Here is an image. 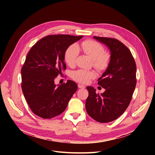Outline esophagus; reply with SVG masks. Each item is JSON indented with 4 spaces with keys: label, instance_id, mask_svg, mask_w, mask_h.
Returning a JSON list of instances; mask_svg holds the SVG:
<instances>
[{
    "label": "esophagus",
    "instance_id": "34e87169",
    "mask_svg": "<svg viewBox=\"0 0 155 155\" xmlns=\"http://www.w3.org/2000/svg\"><path fill=\"white\" fill-rule=\"evenodd\" d=\"M78 87L80 88H85V87L82 84H78Z\"/></svg>",
    "mask_w": 155,
    "mask_h": 155
}]
</instances>
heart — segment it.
<instances>
[{
  "mask_svg": "<svg viewBox=\"0 0 155 155\" xmlns=\"http://www.w3.org/2000/svg\"><path fill=\"white\" fill-rule=\"evenodd\" d=\"M82 51L92 59L94 67L99 71L106 70L110 63V55L105 53L104 46L98 42L92 40H87L80 45ZM79 54L78 48L75 45L69 46L64 53V60L69 66H73L77 61ZM72 78L78 82L87 84L95 78V73L93 71L78 70L73 71Z\"/></svg>",
  "mask_w": 155,
  "mask_h": 155,
  "instance_id": "1",
  "label": "heart"
}]
</instances>
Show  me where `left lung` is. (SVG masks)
<instances>
[{
  "instance_id": "8db88e82",
  "label": "left lung",
  "mask_w": 155,
  "mask_h": 155,
  "mask_svg": "<svg viewBox=\"0 0 155 155\" xmlns=\"http://www.w3.org/2000/svg\"><path fill=\"white\" fill-rule=\"evenodd\" d=\"M94 38L109 48L110 60L107 69L98 80V84L105 89V92L99 95L94 87H87L85 108L96 121L109 123L123 114L131 102L136 85V65L131 51L119 40Z\"/></svg>"
}]
</instances>
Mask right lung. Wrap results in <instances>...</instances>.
<instances>
[{
    "label": "right lung",
    "mask_w": 155,
    "mask_h": 155,
    "mask_svg": "<svg viewBox=\"0 0 155 155\" xmlns=\"http://www.w3.org/2000/svg\"><path fill=\"white\" fill-rule=\"evenodd\" d=\"M83 36H47L31 48L21 69L22 90L31 110L43 119L58 116L66 109L77 90L71 80L56 85L54 79L66 69L64 53Z\"/></svg>",
    "instance_id": "add662e5"
}]
</instances>
